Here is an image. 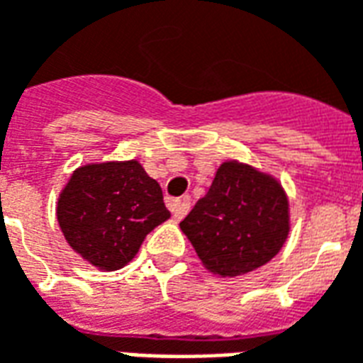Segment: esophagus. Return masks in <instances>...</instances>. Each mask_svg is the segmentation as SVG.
<instances>
[{"mask_svg":"<svg viewBox=\"0 0 363 363\" xmlns=\"http://www.w3.org/2000/svg\"><path fill=\"white\" fill-rule=\"evenodd\" d=\"M171 211H173L174 221H181L182 217L186 216V213L190 211V198H189V196H184V198H182V200H179V202L171 203Z\"/></svg>","mask_w":363,"mask_h":363,"instance_id":"1","label":"esophagus"}]
</instances>
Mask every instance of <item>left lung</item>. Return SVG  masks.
<instances>
[{
    "instance_id": "1",
    "label": "left lung",
    "mask_w": 363,
    "mask_h": 363,
    "mask_svg": "<svg viewBox=\"0 0 363 363\" xmlns=\"http://www.w3.org/2000/svg\"><path fill=\"white\" fill-rule=\"evenodd\" d=\"M200 262L216 277L262 267L291 233L289 196L277 177L238 160L223 161L208 194L181 221Z\"/></svg>"
}]
</instances>
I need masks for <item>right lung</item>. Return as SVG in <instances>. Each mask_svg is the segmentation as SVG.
<instances>
[{"label":"right lung","mask_w":363,"mask_h":363,"mask_svg":"<svg viewBox=\"0 0 363 363\" xmlns=\"http://www.w3.org/2000/svg\"><path fill=\"white\" fill-rule=\"evenodd\" d=\"M171 213L140 161H101L74 169L57 198L67 244L99 271H117Z\"/></svg>","instance_id":"obj_1"}]
</instances>
